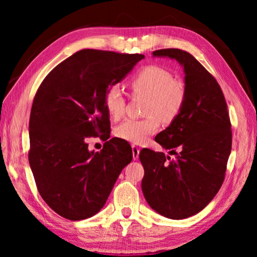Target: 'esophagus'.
Masks as SVG:
<instances>
[{
  "label": "esophagus",
  "mask_w": 257,
  "mask_h": 257,
  "mask_svg": "<svg viewBox=\"0 0 257 257\" xmlns=\"http://www.w3.org/2000/svg\"><path fill=\"white\" fill-rule=\"evenodd\" d=\"M132 149H133V158L134 160H137L139 156V147L137 145H133Z\"/></svg>",
  "instance_id": "1"
}]
</instances>
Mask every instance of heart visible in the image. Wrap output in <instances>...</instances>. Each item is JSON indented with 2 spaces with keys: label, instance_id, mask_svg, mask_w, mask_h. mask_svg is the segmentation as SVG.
Listing matches in <instances>:
<instances>
[{
  "label": "heart",
  "instance_id": "b5f03b06",
  "mask_svg": "<svg viewBox=\"0 0 257 257\" xmlns=\"http://www.w3.org/2000/svg\"><path fill=\"white\" fill-rule=\"evenodd\" d=\"M130 88L135 95L146 97L144 119H125L115 129V135L134 144L146 142L159 129V120L169 123L175 120L184 107L186 88L176 80L172 73L159 66L142 69L132 80ZM125 101L119 86H112L105 95V107L113 119H119L124 113Z\"/></svg>",
  "mask_w": 257,
  "mask_h": 257
}]
</instances>
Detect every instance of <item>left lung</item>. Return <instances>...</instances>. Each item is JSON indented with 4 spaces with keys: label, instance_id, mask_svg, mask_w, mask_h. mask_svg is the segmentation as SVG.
<instances>
[{
    "label": "left lung",
    "instance_id": "obj_1",
    "mask_svg": "<svg viewBox=\"0 0 257 257\" xmlns=\"http://www.w3.org/2000/svg\"><path fill=\"white\" fill-rule=\"evenodd\" d=\"M153 58L176 60L184 69L186 101L155 141L169 153L142 150V190L155 212L173 220L197 214L222 186L231 153V124L219 84L188 52L165 49ZM180 150L177 154L175 149Z\"/></svg>",
    "mask_w": 257,
    "mask_h": 257
}]
</instances>
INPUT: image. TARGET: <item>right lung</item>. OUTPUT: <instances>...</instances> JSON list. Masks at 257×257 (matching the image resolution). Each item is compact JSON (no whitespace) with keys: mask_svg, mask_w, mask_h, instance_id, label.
Listing matches in <instances>:
<instances>
[{"mask_svg":"<svg viewBox=\"0 0 257 257\" xmlns=\"http://www.w3.org/2000/svg\"><path fill=\"white\" fill-rule=\"evenodd\" d=\"M143 54L81 50L52 70L35 95L29 119V164L41 196L68 220H84L104 206L132 147L112 138L101 152L86 138H110L107 90L122 81Z\"/></svg>","mask_w":257,"mask_h":257,"instance_id":"obj_1","label":"right lung"}]
</instances>
